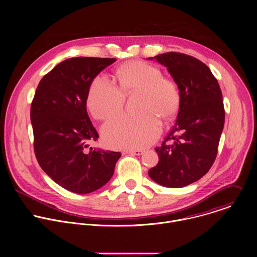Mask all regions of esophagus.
<instances>
[{"label": "esophagus", "instance_id": "esophagus-1", "mask_svg": "<svg viewBox=\"0 0 257 257\" xmlns=\"http://www.w3.org/2000/svg\"><path fill=\"white\" fill-rule=\"evenodd\" d=\"M126 153H127V154H131V155H134V156H141V155H143L144 151L138 149V150H129V151H127Z\"/></svg>", "mask_w": 257, "mask_h": 257}]
</instances>
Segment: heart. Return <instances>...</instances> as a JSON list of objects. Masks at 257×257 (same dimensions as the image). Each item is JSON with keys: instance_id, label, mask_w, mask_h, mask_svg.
<instances>
[{"instance_id": "obj_1", "label": "heart", "mask_w": 257, "mask_h": 257, "mask_svg": "<svg viewBox=\"0 0 257 257\" xmlns=\"http://www.w3.org/2000/svg\"><path fill=\"white\" fill-rule=\"evenodd\" d=\"M117 85L105 75L93 78L87 94L89 112L100 120L117 114L123 107L125 96L134 91V114H120L102 127L105 141L114 149L134 150L152 144L162 131L160 117L173 118L179 108L180 90L161 70L143 61H132L116 71Z\"/></svg>"}]
</instances>
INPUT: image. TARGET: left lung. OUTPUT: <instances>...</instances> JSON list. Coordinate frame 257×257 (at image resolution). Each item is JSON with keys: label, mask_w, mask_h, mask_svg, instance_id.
<instances>
[{"label": "left lung", "mask_w": 257, "mask_h": 257, "mask_svg": "<svg viewBox=\"0 0 257 257\" xmlns=\"http://www.w3.org/2000/svg\"><path fill=\"white\" fill-rule=\"evenodd\" d=\"M154 58L177 83L180 105L174 127L156 148L160 161L149 175L158 184L181 188L202 178L216 158L225 123L223 95L209 68L198 59L175 52Z\"/></svg>", "instance_id": "1"}]
</instances>
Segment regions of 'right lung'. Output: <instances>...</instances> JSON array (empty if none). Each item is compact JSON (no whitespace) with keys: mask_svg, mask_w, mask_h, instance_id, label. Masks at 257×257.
<instances>
[{"mask_svg":"<svg viewBox=\"0 0 257 257\" xmlns=\"http://www.w3.org/2000/svg\"><path fill=\"white\" fill-rule=\"evenodd\" d=\"M115 58L77 57L58 64L40 81L30 107L34 154L63 188L93 192L109 181L121 154L89 148L98 138L86 111L93 78Z\"/></svg>","mask_w":257,"mask_h":257,"instance_id":"obj_1","label":"right lung"}]
</instances>
